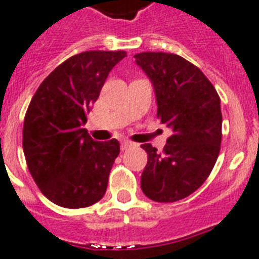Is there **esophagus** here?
Masks as SVG:
<instances>
[{
	"label": "esophagus",
	"mask_w": 259,
	"mask_h": 259,
	"mask_svg": "<svg viewBox=\"0 0 259 259\" xmlns=\"http://www.w3.org/2000/svg\"><path fill=\"white\" fill-rule=\"evenodd\" d=\"M134 144L132 141H129V140H123V141L121 142V149L122 150H126V149H129V148H132Z\"/></svg>",
	"instance_id": "esophagus-1"
}]
</instances>
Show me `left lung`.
Segmentation results:
<instances>
[{"mask_svg": "<svg viewBox=\"0 0 259 259\" xmlns=\"http://www.w3.org/2000/svg\"><path fill=\"white\" fill-rule=\"evenodd\" d=\"M136 63L153 83L157 118L172 129L162 152L142 144L148 164L141 189L158 203H173L207 180L222 142L221 98L195 64L175 54L142 52Z\"/></svg>", "mask_w": 259, "mask_h": 259, "instance_id": "1", "label": "left lung"}]
</instances>
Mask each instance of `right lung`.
Returning <instances> with one entry per match:
<instances>
[{
  "label": "right lung",
  "mask_w": 259,
  "mask_h": 259,
  "mask_svg": "<svg viewBox=\"0 0 259 259\" xmlns=\"http://www.w3.org/2000/svg\"><path fill=\"white\" fill-rule=\"evenodd\" d=\"M125 51H86L56 67L30 101L22 129L26 165L41 193L66 208L103 197L119 142H98L82 125Z\"/></svg>",
  "instance_id": "add662e5"
}]
</instances>
